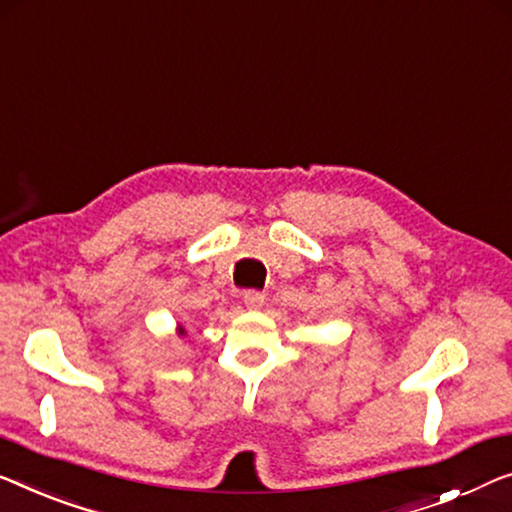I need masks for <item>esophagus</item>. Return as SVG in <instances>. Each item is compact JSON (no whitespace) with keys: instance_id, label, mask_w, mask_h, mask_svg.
Listing matches in <instances>:
<instances>
[{"instance_id":"1","label":"esophagus","mask_w":512,"mask_h":512,"mask_svg":"<svg viewBox=\"0 0 512 512\" xmlns=\"http://www.w3.org/2000/svg\"><path fill=\"white\" fill-rule=\"evenodd\" d=\"M264 299H266V294L259 292V289H246V292H243V303H246L248 308H253V310L262 308Z\"/></svg>"}]
</instances>
